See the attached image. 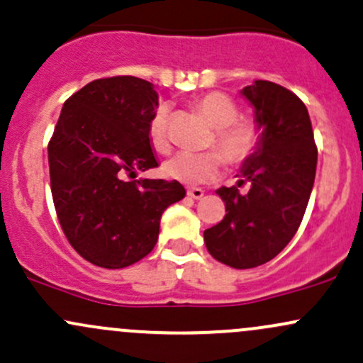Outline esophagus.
Listing matches in <instances>:
<instances>
[{"mask_svg":"<svg viewBox=\"0 0 363 363\" xmlns=\"http://www.w3.org/2000/svg\"><path fill=\"white\" fill-rule=\"evenodd\" d=\"M186 196L192 197V199H201L202 196H204V190L197 189V186H192V189L186 190Z\"/></svg>","mask_w":363,"mask_h":363,"instance_id":"34e87169","label":"esophagus"}]
</instances>
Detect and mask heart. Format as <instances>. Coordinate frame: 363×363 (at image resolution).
<instances>
[{"mask_svg": "<svg viewBox=\"0 0 363 363\" xmlns=\"http://www.w3.org/2000/svg\"><path fill=\"white\" fill-rule=\"evenodd\" d=\"M199 111L208 123L214 126L211 143L216 150L178 152L167 159L162 166V173L171 180L185 185H201L214 180L220 174L223 159L232 166H239L255 155L261 142V128L256 121L239 118V107L228 95L220 91L206 93L196 100ZM169 107L159 105L149 123L150 145L157 152L169 150Z\"/></svg>", "mask_w": 363, "mask_h": 363, "instance_id": "heart-1", "label": "heart"}]
</instances>
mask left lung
<instances>
[{
  "mask_svg": "<svg viewBox=\"0 0 363 363\" xmlns=\"http://www.w3.org/2000/svg\"><path fill=\"white\" fill-rule=\"evenodd\" d=\"M242 96L255 107L261 142L242 164L237 185L221 186L227 214L204 232L214 259L232 268H255L274 259L298 232L317 171V147L306 105L280 84L255 81Z\"/></svg>",
  "mask_w": 363,
  "mask_h": 363,
  "instance_id": "left-lung-1",
  "label": "left lung"
}]
</instances>
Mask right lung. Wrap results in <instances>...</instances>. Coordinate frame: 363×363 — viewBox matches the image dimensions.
I'll use <instances>...</instances> for the list:
<instances>
[{
	"instance_id": "right-lung-1",
	"label": "right lung",
	"mask_w": 363,
	"mask_h": 363,
	"mask_svg": "<svg viewBox=\"0 0 363 363\" xmlns=\"http://www.w3.org/2000/svg\"><path fill=\"white\" fill-rule=\"evenodd\" d=\"M154 84L135 76L95 79L69 96L48 143L58 221L89 263L124 268L154 249L167 206L182 201L177 180H128L157 167L149 123Z\"/></svg>"
}]
</instances>
